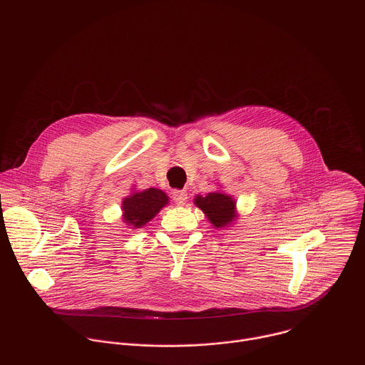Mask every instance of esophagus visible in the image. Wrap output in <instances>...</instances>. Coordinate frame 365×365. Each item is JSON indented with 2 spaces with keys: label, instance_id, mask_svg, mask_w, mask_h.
<instances>
[{
  "label": "esophagus",
  "instance_id": "34e87169",
  "mask_svg": "<svg viewBox=\"0 0 365 365\" xmlns=\"http://www.w3.org/2000/svg\"><path fill=\"white\" fill-rule=\"evenodd\" d=\"M172 197L178 205H185L187 200V193L185 190H173Z\"/></svg>",
  "mask_w": 365,
  "mask_h": 365
}]
</instances>
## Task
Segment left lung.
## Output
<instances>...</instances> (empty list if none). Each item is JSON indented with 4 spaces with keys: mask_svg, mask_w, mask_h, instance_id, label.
Here are the masks:
<instances>
[{
    "mask_svg": "<svg viewBox=\"0 0 365 365\" xmlns=\"http://www.w3.org/2000/svg\"><path fill=\"white\" fill-rule=\"evenodd\" d=\"M195 203L217 228L227 227L235 217V200L228 195L220 192L207 193L205 197L197 196Z\"/></svg>",
    "mask_w": 365,
    "mask_h": 365,
    "instance_id": "8db88e82",
    "label": "left lung"
}]
</instances>
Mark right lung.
Listing matches in <instances>:
<instances>
[{"mask_svg":"<svg viewBox=\"0 0 365 365\" xmlns=\"http://www.w3.org/2000/svg\"><path fill=\"white\" fill-rule=\"evenodd\" d=\"M168 202L169 197L159 189L150 187L147 190L137 192L123 200L124 221L134 228H140L154 218Z\"/></svg>","mask_w":365,"mask_h":365,"instance_id":"add662e5","label":"right lung"}]
</instances>
